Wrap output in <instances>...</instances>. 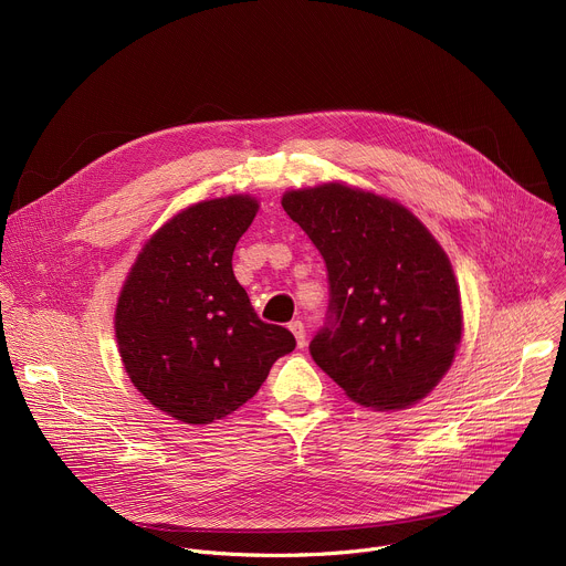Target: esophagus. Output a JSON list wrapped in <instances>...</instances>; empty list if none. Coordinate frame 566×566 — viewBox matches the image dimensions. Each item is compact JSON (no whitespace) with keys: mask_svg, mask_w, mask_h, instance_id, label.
I'll return each instance as SVG.
<instances>
[{"mask_svg":"<svg viewBox=\"0 0 566 566\" xmlns=\"http://www.w3.org/2000/svg\"><path fill=\"white\" fill-rule=\"evenodd\" d=\"M289 329H291V334L295 336V343H297V347H300V349H304V347H306V332H304L302 319H293L291 325H289Z\"/></svg>","mask_w":566,"mask_h":566,"instance_id":"esophagus-1","label":"esophagus"}]
</instances>
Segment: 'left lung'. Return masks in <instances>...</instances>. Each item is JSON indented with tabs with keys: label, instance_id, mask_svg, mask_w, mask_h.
Instances as JSON below:
<instances>
[{
	"label": "left lung",
	"instance_id": "obj_1",
	"mask_svg": "<svg viewBox=\"0 0 566 566\" xmlns=\"http://www.w3.org/2000/svg\"><path fill=\"white\" fill-rule=\"evenodd\" d=\"M282 208L327 264L332 300L313 360L365 408L426 398L463 332L459 284L432 232L398 201L345 184L289 190Z\"/></svg>",
	"mask_w": 566,
	"mask_h": 566
}]
</instances>
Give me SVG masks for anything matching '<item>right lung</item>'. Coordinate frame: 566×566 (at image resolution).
<instances>
[{"label": "right lung", "mask_w": 566, "mask_h": 566, "mask_svg": "<svg viewBox=\"0 0 566 566\" xmlns=\"http://www.w3.org/2000/svg\"><path fill=\"white\" fill-rule=\"evenodd\" d=\"M258 210L249 195L188 206L145 241L118 295L125 371L177 421L206 426L232 415L295 349L289 329L258 317L232 273L237 241Z\"/></svg>", "instance_id": "obj_1"}]
</instances>
